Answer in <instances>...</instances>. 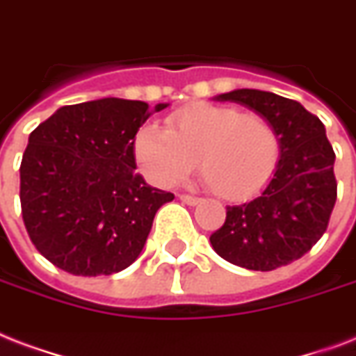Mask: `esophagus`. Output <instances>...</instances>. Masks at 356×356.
I'll use <instances>...</instances> for the list:
<instances>
[{
	"mask_svg": "<svg viewBox=\"0 0 356 356\" xmlns=\"http://www.w3.org/2000/svg\"><path fill=\"white\" fill-rule=\"evenodd\" d=\"M181 200V202H186L187 206H197L198 202H200V198L198 197H191V195H180L178 197Z\"/></svg>",
	"mask_w": 356,
	"mask_h": 356,
	"instance_id": "obj_1",
	"label": "esophagus"
}]
</instances>
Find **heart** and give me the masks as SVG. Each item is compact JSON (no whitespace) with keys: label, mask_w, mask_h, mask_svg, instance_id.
<instances>
[{"label":"heart","mask_w":356,"mask_h":356,"mask_svg":"<svg viewBox=\"0 0 356 356\" xmlns=\"http://www.w3.org/2000/svg\"><path fill=\"white\" fill-rule=\"evenodd\" d=\"M135 163L147 180L170 187L197 165L209 187L227 200L260 195L277 175L282 143L260 115L219 104H197L172 113L167 128L140 126L131 143Z\"/></svg>","instance_id":"obj_1"}]
</instances>
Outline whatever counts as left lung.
<instances>
[{
    "label": "left lung",
    "instance_id": "1",
    "mask_svg": "<svg viewBox=\"0 0 356 356\" xmlns=\"http://www.w3.org/2000/svg\"><path fill=\"white\" fill-rule=\"evenodd\" d=\"M267 118L282 143L277 175L260 197L228 206L227 221L209 236L217 254L234 266L273 271L299 260L318 243L336 202L334 150L325 126L296 100L236 89L216 96Z\"/></svg>",
    "mask_w": 356,
    "mask_h": 356
}]
</instances>
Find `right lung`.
Here are the masks:
<instances>
[{
    "label": "right lung",
    "instance_id": "right-lung-1",
    "mask_svg": "<svg viewBox=\"0 0 356 356\" xmlns=\"http://www.w3.org/2000/svg\"><path fill=\"white\" fill-rule=\"evenodd\" d=\"M167 106L102 98L59 107L33 129L20 165L22 217L46 260L78 277L137 260L156 211L175 195L135 172L131 143Z\"/></svg>",
    "mask_w": 356,
    "mask_h": 356
}]
</instances>
